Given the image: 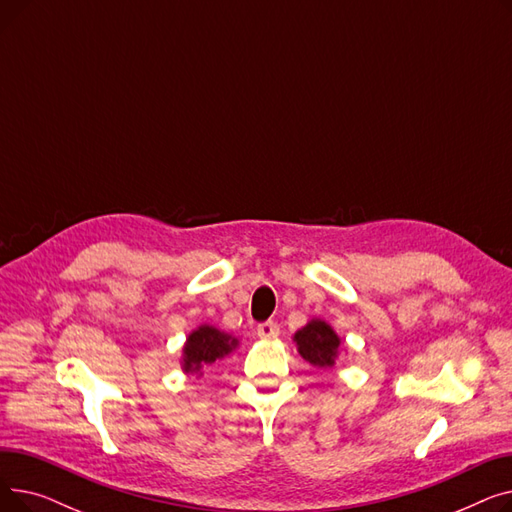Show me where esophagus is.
I'll use <instances>...</instances> for the list:
<instances>
[{
    "instance_id": "obj_1",
    "label": "esophagus",
    "mask_w": 512,
    "mask_h": 512,
    "mask_svg": "<svg viewBox=\"0 0 512 512\" xmlns=\"http://www.w3.org/2000/svg\"><path fill=\"white\" fill-rule=\"evenodd\" d=\"M280 334V328L276 321H263V324L257 326V336L263 338V340H272Z\"/></svg>"
}]
</instances>
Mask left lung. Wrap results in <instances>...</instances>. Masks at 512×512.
Returning <instances> with one entry per match:
<instances>
[{
    "mask_svg": "<svg viewBox=\"0 0 512 512\" xmlns=\"http://www.w3.org/2000/svg\"><path fill=\"white\" fill-rule=\"evenodd\" d=\"M294 342L305 361L315 367H334L338 357L340 338L336 332L321 319H313L305 328L294 334Z\"/></svg>",
    "mask_w": 512,
    "mask_h": 512,
    "instance_id": "obj_1",
    "label": "left lung"
}]
</instances>
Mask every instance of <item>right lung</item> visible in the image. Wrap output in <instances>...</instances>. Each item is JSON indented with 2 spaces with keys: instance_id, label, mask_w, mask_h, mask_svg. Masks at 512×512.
I'll list each match as a JSON object with an SVG mask.
<instances>
[{
  "instance_id": "1",
  "label": "right lung",
  "mask_w": 512,
  "mask_h": 512,
  "mask_svg": "<svg viewBox=\"0 0 512 512\" xmlns=\"http://www.w3.org/2000/svg\"><path fill=\"white\" fill-rule=\"evenodd\" d=\"M238 344L236 338L215 330L211 326H201L191 336L186 338V344L182 348V361L184 371H199L203 365L213 363L215 359L226 357L232 348Z\"/></svg>"
}]
</instances>
